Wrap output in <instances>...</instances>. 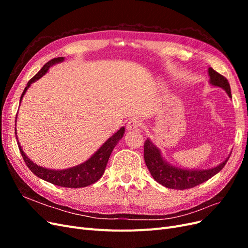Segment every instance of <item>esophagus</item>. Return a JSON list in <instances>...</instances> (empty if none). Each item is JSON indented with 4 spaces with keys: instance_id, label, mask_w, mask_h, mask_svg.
Wrapping results in <instances>:
<instances>
[{
    "instance_id": "1",
    "label": "esophagus",
    "mask_w": 248,
    "mask_h": 248,
    "mask_svg": "<svg viewBox=\"0 0 248 248\" xmlns=\"http://www.w3.org/2000/svg\"><path fill=\"white\" fill-rule=\"evenodd\" d=\"M141 126V121L138 118H132L130 119L128 123H127V129L128 130H134L138 129Z\"/></svg>"
}]
</instances>
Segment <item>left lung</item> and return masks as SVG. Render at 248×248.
<instances>
[{
    "mask_svg": "<svg viewBox=\"0 0 248 248\" xmlns=\"http://www.w3.org/2000/svg\"><path fill=\"white\" fill-rule=\"evenodd\" d=\"M209 76L210 82L213 86L220 87L230 97L231 94V87L228 79L221 76L220 73L215 71L213 68H209ZM144 158L146 166L151 172L152 177L155 181L159 184L168 187L171 189H188L196 187L202 183L206 182L207 180L212 178L217 172L220 171L223 167L226 166L230 157L220 163L218 167L210 170H182L176 167L170 166L162 159L159 150L157 149L151 141L147 140L144 145Z\"/></svg>",
    "mask_w": 248,
    "mask_h": 248,
    "instance_id": "left-lung-1",
    "label": "left lung"
}]
</instances>
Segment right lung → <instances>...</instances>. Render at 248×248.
I'll return each instance as SVG.
<instances>
[{"instance_id": "obj_1", "label": "right lung", "mask_w": 248, "mask_h": 248, "mask_svg": "<svg viewBox=\"0 0 248 248\" xmlns=\"http://www.w3.org/2000/svg\"><path fill=\"white\" fill-rule=\"evenodd\" d=\"M63 60H64L63 57L54 58L44 65L40 69V71L28 81V85L20 96V101L22 97H24L28 88L31 86L32 82L39 79L42 76H44V74L47 72L49 66L59 62H62ZM124 131H125L124 127L120 128L114 136L109 138L106 142H104L98 151H97L91 158L88 159L86 162L81 163L79 166H77L74 168L62 170H47V169L38 167L25 155L24 151H22L20 148L18 140H17V144H18V148L21 153L22 158H24L27 167L32 170L34 175L43 180H46V181L51 184H55L58 186L69 187V188H79V187H86L88 185H91L98 181V180L101 178V176L104 172V170L107 168V164L112 150H114L115 146L118 144V141L122 139ZM16 140H17V136H16Z\"/></svg>"}]
</instances>
